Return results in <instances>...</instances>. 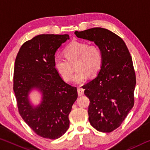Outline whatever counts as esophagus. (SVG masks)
<instances>
[{
  "instance_id": "1",
  "label": "esophagus",
  "mask_w": 150,
  "mask_h": 150,
  "mask_svg": "<svg viewBox=\"0 0 150 150\" xmlns=\"http://www.w3.org/2000/svg\"><path fill=\"white\" fill-rule=\"evenodd\" d=\"M77 93L79 96H82L84 94V89L82 88H79L77 89Z\"/></svg>"
}]
</instances>
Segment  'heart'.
Instances as JSON below:
<instances>
[{"instance_id": "heart-1", "label": "heart", "mask_w": 150, "mask_h": 150, "mask_svg": "<svg viewBox=\"0 0 150 150\" xmlns=\"http://www.w3.org/2000/svg\"><path fill=\"white\" fill-rule=\"evenodd\" d=\"M65 59L57 56L55 58L54 65L58 73L66 81L73 79L75 64L77 69L73 82L76 84L85 83L91 75L94 77L102 69L104 56L101 48L97 45H89L87 42L73 40L65 48Z\"/></svg>"}]
</instances>
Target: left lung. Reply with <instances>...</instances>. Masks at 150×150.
Instances as JSON below:
<instances>
[{"label": "left lung", "mask_w": 150, "mask_h": 150, "mask_svg": "<svg viewBox=\"0 0 150 150\" xmlns=\"http://www.w3.org/2000/svg\"><path fill=\"white\" fill-rule=\"evenodd\" d=\"M75 34L94 42L103 50L102 69L83 88L90 100L91 124L96 130L111 132L121 125L134 105L136 74L132 59L122 39L107 29L93 28Z\"/></svg>", "instance_id": "8db88e82"}]
</instances>
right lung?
I'll return each instance as SVG.
<instances>
[{"label": "right lung", "mask_w": 150, "mask_h": 150, "mask_svg": "<svg viewBox=\"0 0 150 150\" xmlns=\"http://www.w3.org/2000/svg\"><path fill=\"white\" fill-rule=\"evenodd\" d=\"M69 35L41 34L24 42L15 60L13 90L18 112L34 132L44 138H59L69 126V115L77 98V89L65 83L55 67V53ZM43 94L40 105L33 108L29 91Z\"/></svg>", "instance_id": "right-lung-1"}]
</instances>
